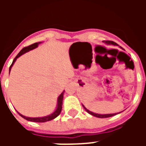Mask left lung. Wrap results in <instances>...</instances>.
Returning <instances> with one entry per match:
<instances>
[{
    "label": "left lung",
    "mask_w": 146,
    "mask_h": 146,
    "mask_svg": "<svg viewBox=\"0 0 146 146\" xmlns=\"http://www.w3.org/2000/svg\"><path fill=\"white\" fill-rule=\"evenodd\" d=\"M105 42L108 44H113V45H118L116 43H115V42H112V41H106ZM82 106H83V108H85V110H86V111H87L89 114H91V115H94V116H95V117H97V118H109V117H112V116H113V115H115L117 114V113H113V114H104V115L97 114V113H93V112L89 111L88 110L86 109V108H85L84 105H82Z\"/></svg>",
    "instance_id": "left-lung-1"
}]
</instances>
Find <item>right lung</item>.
Here are the masks:
<instances>
[{"label":"right lung","mask_w":146,"mask_h":146,"mask_svg":"<svg viewBox=\"0 0 146 146\" xmlns=\"http://www.w3.org/2000/svg\"><path fill=\"white\" fill-rule=\"evenodd\" d=\"M40 43H41V42H36V43L30 45V46H28V47H24V48H23V50H22L21 51H20V52L17 54V55L16 57L15 58V59H14V60H13L12 64H11V65L10 66V67H9V72H10V70H11V66H13V64H15V60H17V58L20 57V55H22L23 54L25 53V52H28V51H30V50H33V49H35L36 47H38V45ZM64 92H62V94L58 96V106H57V108H56V110H55V112H54V113H52V114H50V115H47V116L42 117V118H29V117L24 116V115H23L20 114V113H19L17 112L18 114L20 115L21 117H23V118H25V120H27V121H32V122H38V123H42V122H46V121H51V120L54 119V118H55L57 116H58L59 115H60V112H61L62 104H63V98H64Z\"/></svg>","instance_id":"right-lung-1"}]
</instances>
